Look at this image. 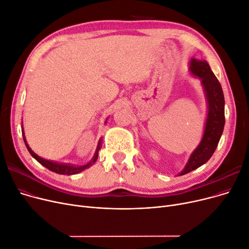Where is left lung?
I'll return each mask as SVG.
<instances>
[{"instance_id": "obj_1", "label": "left lung", "mask_w": 249, "mask_h": 249, "mask_svg": "<svg viewBox=\"0 0 249 249\" xmlns=\"http://www.w3.org/2000/svg\"><path fill=\"white\" fill-rule=\"evenodd\" d=\"M189 71L202 82L208 103V115L202 141L192 153L185 167L179 175L191 172L208 162L219 144L225 124V99L223 90L209 64L206 61L192 58L189 62Z\"/></svg>"}]
</instances>
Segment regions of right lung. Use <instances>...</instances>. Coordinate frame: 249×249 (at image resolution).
Returning <instances> with one entry per match:
<instances>
[{
    "label": "right lung",
    "mask_w": 249,
    "mask_h": 249,
    "mask_svg": "<svg viewBox=\"0 0 249 249\" xmlns=\"http://www.w3.org/2000/svg\"><path fill=\"white\" fill-rule=\"evenodd\" d=\"M106 123V122H105ZM22 136H23V140H24V143L26 145V148L27 150L29 151V153L31 154V156L35 159L37 160L42 166H44L45 168L50 169L51 171L53 172H55L57 174H64V175H72V174H77L79 172H82L83 170H85L87 168H89L90 166H92V164H94L96 162L97 158H98V152L102 146V143H101V139L99 140L98 142V145H97V148H96V151H95V154H94V156L92 158V160L87 163L86 165H82V166H75V165H71V164H67V163H57V162H54V161H51V160H46V159H43L41 157H39L38 155H36L31 149L30 147L28 146L27 142H26V139H25V136H24V131L22 129Z\"/></svg>",
    "instance_id": "obj_1"
}]
</instances>
